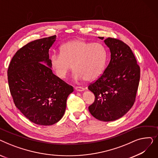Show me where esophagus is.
<instances>
[{
	"mask_svg": "<svg viewBox=\"0 0 158 158\" xmlns=\"http://www.w3.org/2000/svg\"><path fill=\"white\" fill-rule=\"evenodd\" d=\"M75 89L77 91V92H82V91H84L85 89V88L81 87V86H76L75 87Z\"/></svg>",
	"mask_w": 158,
	"mask_h": 158,
	"instance_id": "34e87169",
	"label": "esophagus"
}]
</instances>
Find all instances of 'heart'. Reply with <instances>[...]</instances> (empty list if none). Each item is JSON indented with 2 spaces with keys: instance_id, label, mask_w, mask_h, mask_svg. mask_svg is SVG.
Masks as SVG:
<instances>
[{
  "instance_id": "obj_1",
  "label": "heart",
  "mask_w": 158,
  "mask_h": 158,
  "mask_svg": "<svg viewBox=\"0 0 158 158\" xmlns=\"http://www.w3.org/2000/svg\"><path fill=\"white\" fill-rule=\"evenodd\" d=\"M106 60V49L102 44L75 39L60 47V54L51 56L50 66L60 79H64L73 67L75 79L92 81L103 73Z\"/></svg>"
}]
</instances>
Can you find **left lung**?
<instances>
[{
	"label": "left lung",
	"mask_w": 158,
	"mask_h": 158,
	"mask_svg": "<svg viewBox=\"0 0 158 158\" xmlns=\"http://www.w3.org/2000/svg\"><path fill=\"white\" fill-rule=\"evenodd\" d=\"M104 43L110 48L111 60L101 77L88 86L95 97L88 110L95 118L110 122L123 117L133 106L140 69L131 48L122 41L107 38Z\"/></svg>",
	"instance_id": "obj_1"
}]
</instances>
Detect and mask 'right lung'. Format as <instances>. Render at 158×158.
Wrapping results in <instances>:
<instances>
[{"label":"right lung","instance_id":"right-lung-1","mask_svg":"<svg viewBox=\"0 0 158 158\" xmlns=\"http://www.w3.org/2000/svg\"><path fill=\"white\" fill-rule=\"evenodd\" d=\"M56 39L54 35L28 43L16 52L7 70L16 107L31 122L41 126H51L61 119L66 99L73 91L55 76L50 66L48 51Z\"/></svg>","mask_w":158,"mask_h":158}]
</instances>
